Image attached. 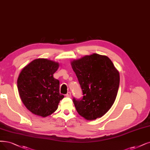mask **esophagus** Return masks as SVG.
I'll list each match as a JSON object with an SVG mask.
<instances>
[{
    "label": "esophagus",
    "mask_w": 150,
    "mask_h": 150,
    "mask_svg": "<svg viewBox=\"0 0 150 150\" xmlns=\"http://www.w3.org/2000/svg\"><path fill=\"white\" fill-rule=\"evenodd\" d=\"M67 97H68V98H70L71 96V93L70 92H68L66 94V95H65Z\"/></svg>",
    "instance_id": "1"
}]
</instances>
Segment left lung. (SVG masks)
Returning a JSON list of instances; mask_svg holds the SVG:
<instances>
[{
	"label": "left lung",
	"mask_w": 150,
	"mask_h": 150,
	"mask_svg": "<svg viewBox=\"0 0 150 150\" xmlns=\"http://www.w3.org/2000/svg\"><path fill=\"white\" fill-rule=\"evenodd\" d=\"M83 92L73 102L78 113L88 120L101 117L113 105L119 90L120 76L112 61L98 54L85 55L71 62Z\"/></svg>",
	"instance_id": "1"
}]
</instances>
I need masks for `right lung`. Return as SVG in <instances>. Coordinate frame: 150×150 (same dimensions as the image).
<instances>
[{"mask_svg":"<svg viewBox=\"0 0 150 150\" xmlns=\"http://www.w3.org/2000/svg\"><path fill=\"white\" fill-rule=\"evenodd\" d=\"M57 62L46 59L33 60L22 69L17 87L22 102L30 112L42 117L52 114L64 97L59 92V81L53 74Z\"/></svg>","mask_w":150,"mask_h":150,"instance_id":"add662e5","label":"right lung"}]
</instances>
